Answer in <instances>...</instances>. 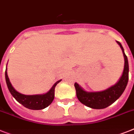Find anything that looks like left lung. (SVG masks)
<instances>
[{
  "label": "left lung",
  "instance_id": "obj_1",
  "mask_svg": "<svg viewBox=\"0 0 134 134\" xmlns=\"http://www.w3.org/2000/svg\"><path fill=\"white\" fill-rule=\"evenodd\" d=\"M122 51L125 59L123 72L119 80L110 88L99 92L85 91L77 83L74 84L76 96L84 105L93 109H103L115 102L121 97L126 88L129 79V64L127 57L125 54L124 49L119 41H116Z\"/></svg>",
  "mask_w": 134,
  "mask_h": 134
}]
</instances>
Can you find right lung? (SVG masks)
<instances>
[{"label": "right lung", "instance_id": "right-lung-1", "mask_svg": "<svg viewBox=\"0 0 134 134\" xmlns=\"http://www.w3.org/2000/svg\"><path fill=\"white\" fill-rule=\"evenodd\" d=\"M5 80H6L8 89L12 96L16 99L17 102L21 103L26 108L31 109V110H42L48 107V105H50L54 98L55 87L57 86V84L61 81V80L57 81L50 88V91L45 94L26 95L20 93L12 86L8 77L7 69L5 70Z\"/></svg>", "mask_w": 134, "mask_h": 134}]
</instances>
